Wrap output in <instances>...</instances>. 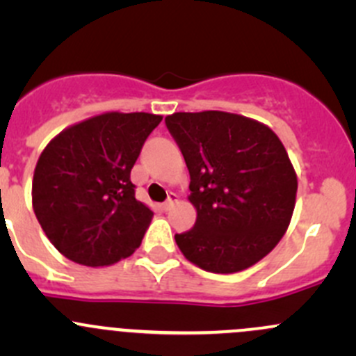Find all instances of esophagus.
Listing matches in <instances>:
<instances>
[{"instance_id": "obj_1", "label": "esophagus", "mask_w": 356, "mask_h": 356, "mask_svg": "<svg viewBox=\"0 0 356 356\" xmlns=\"http://www.w3.org/2000/svg\"><path fill=\"white\" fill-rule=\"evenodd\" d=\"M175 201H179V196L175 195V193H170V195H168L167 201H165V203L161 204V208H163V210H170V208H172V204H174Z\"/></svg>"}]
</instances>
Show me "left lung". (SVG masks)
<instances>
[{
  "label": "left lung",
  "instance_id": "obj_1",
  "mask_svg": "<svg viewBox=\"0 0 356 356\" xmlns=\"http://www.w3.org/2000/svg\"><path fill=\"white\" fill-rule=\"evenodd\" d=\"M188 165L196 224L175 243L196 267L234 274L267 257L293 217L298 179L270 127L227 111L165 117Z\"/></svg>",
  "mask_w": 356,
  "mask_h": 356
}]
</instances>
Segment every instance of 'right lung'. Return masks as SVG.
<instances>
[{
  "instance_id": "obj_1",
  "label": "right lung",
  "mask_w": 356,
  "mask_h": 356,
  "mask_svg": "<svg viewBox=\"0 0 356 356\" xmlns=\"http://www.w3.org/2000/svg\"><path fill=\"white\" fill-rule=\"evenodd\" d=\"M161 115L106 111L63 129L39 156L32 208L51 245L75 264L105 267L139 248L153 211L131 170Z\"/></svg>"
}]
</instances>
